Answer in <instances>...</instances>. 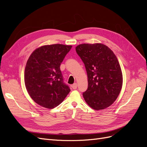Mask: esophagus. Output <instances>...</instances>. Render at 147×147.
I'll list each match as a JSON object with an SVG mask.
<instances>
[{
  "label": "esophagus",
  "instance_id": "obj_1",
  "mask_svg": "<svg viewBox=\"0 0 147 147\" xmlns=\"http://www.w3.org/2000/svg\"><path fill=\"white\" fill-rule=\"evenodd\" d=\"M72 88L74 89V90H76V89L77 88V84L76 83L73 84L72 85Z\"/></svg>",
  "mask_w": 147,
  "mask_h": 147
}]
</instances>
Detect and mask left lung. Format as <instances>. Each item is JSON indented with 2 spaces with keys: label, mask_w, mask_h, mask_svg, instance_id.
<instances>
[{
  "label": "left lung",
  "mask_w": 147,
  "mask_h": 147,
  "mask_svg": "<svg viewBox=\"0 0 147 147\" xmlns=\"http://www.w3.org/2000/svg\"><path fill=\"white\" fill-rule=\"evenodd\" d=\"M75 50L88 75V89L83 93L84 100L96 110L108 107L117 99L122 88L123 75L117 57L101 43L81 44Z\"/></svg>",
  "instance_id": "8db88e82"
}]
</instances>
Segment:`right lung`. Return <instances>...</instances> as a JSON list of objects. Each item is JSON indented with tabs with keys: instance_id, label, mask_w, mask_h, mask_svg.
Segmentation results:
<instances>
[{
	"instance_id": "right-lung-1",
	"label": "right lung",
	"mask_w": 147,
	"mask_h": 147,
	"mask_svg": "<svg viewBox=\"0 0 147 147\" xmlns=\"http://www.w3.org/2000/svg\"><path fill=\"white\" fill-rule=\"evenodd\" d=\"M71 48L62 44L42 46L28 60L24 71L26 90L34 101L43 107L59 105L70 91L64 82L60 65Z\"/></svg>"
}]
</instances>
